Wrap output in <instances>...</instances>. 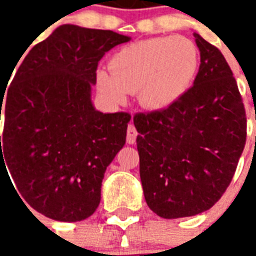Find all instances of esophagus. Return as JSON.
Instances as JSON below:
<instances>
[{"mask_svg":"<svg viewBox=\"0 0 256 256\" xmlns=\"http://www.w3.org/2000/svg\"><path fill=\"white\" fill-rule=\"evenodd\" d=\"M137 130H136V128H134L133 123H130L128 126V137H126V140H128V144H134L136 142V138H137Z\"/></svg>","mask_w":256,"mask_h":256,"instance_id":"1","label":"esophagus"}]
</instances>
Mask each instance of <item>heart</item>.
I'll return each mask as SVG.
<instances>
[{"label": "heart", "instance_id": "heart-1", "mask_svg": "<svg viewBox=\"0 0 256 256\" xmlns=\"http://www.w3.org/2000/svg\"><path fill=\"white\" fill-rule=\"evenodd\" d=\"M198 49L185 36H156L122 48L100 70L96 80L100 93L112 102H123L138 90L144 106H172L192 86L198 70Z\"/></svg>", "mask_w": 256, "mask_h": 256}]
</instances>
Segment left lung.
I'll list each match as a JSON object with an SVG mask.
<instances>
[{
  "mask_svg": "<svg viewBox=\"0 0 256 256\" xmlns=\"http://www.w3.org/2000/svg\"><path fill=\"white\" fill-rule=\"evenodd\" d=\"M193 36L200 67L192 88L167 108L133 116L145 200L166 220L211 208L229 186L247 138L229 64L218 48Z\"/></svg>",
  "mask_w": 256,
  "mask_h": 256,
  "instance_id": "1",
  "label": "left lung"
}]
</instances>
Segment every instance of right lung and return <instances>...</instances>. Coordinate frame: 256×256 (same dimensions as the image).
<instances>
[{
  "mask_svg": "<svg viewBox=\"0 0 256 256\" xmlns=\"http://www.w3.org/2000/svg\"><path fill=\"white\" fill-rule=\"evenodd\" d=\"M128 40L111 30L60 26L26 49L0 93V168L8 167L20 198L48 218L86 220L100 204L104 172L126 142L132 116L96 111L90 92L102 56Z\"/></svg>",
  "mask_w": 256,
  "mask_h": 256,
  "instance_id": "right-lung-1",
  "label": "right lung"
}]
</instances>
